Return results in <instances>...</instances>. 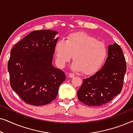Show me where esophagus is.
I'll use <instances>...</instances> for the list:
<instances>
[{"mask_svg":"<svg viewBox=\"0 0 133 133\" xmlns=\"http://www.w3.org/2000/svg\"><path fill=\"white\" fill-rule=\"evenodd\" d=\"M68 77H70V78H72L74 77V74H72V73H69L68 74Z\"/></svg>","mask_w":133,"mask_h":133,"instance_id":"esophagus-1","label":"esophagus"}]
</instances>
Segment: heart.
Here are the masks:
<instances>
[{"instance_id":"1","label":"heart","mask_w":133,"mask_h":133,"mask_svg":"<svg viewBox=\"0 0 133 133\" xmlns=\"http://www.w3.org/2000/svg\"><path fill=\"white\" fill-rule=\"evenodd\" d=\"M55 51L60 66H64L73 56L72 68L87 75L98 71L108 56L106 44L85 32L71 34L66 42L59 40L56 44Z\"/></svg>"}]
</instances>
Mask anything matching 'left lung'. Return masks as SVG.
<instances>
[{
    "mask_svg": "<svg viewBox=\"0 0 133 133\" xmlns=\"http://www.w3.org/2000/svg\"><path fill=\"white\" fill-rule=\"evenodd\" d=\"M105 64L93 76L83 79L77 91L79 101L88 106H101L110 102L122 90L127 63L122 50L114 43L108 46Z\"/></svg>",
    "mask_w": 133,
    "mask_h": 133,
    "instance_id": "obj_1",
    "label": "left lung"
}]
</instances>
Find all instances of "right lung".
Returning <instances> with one entry per match:
<instances>
[{"instance_id": "add662e5", "label": "right lung", "mask_w": 133, "mask_h": 133, "mask_svg": "<svg viewBox=\"0 0 133 133\" xmlns=\"http://www.w3.org/2000/svg\"><path fill=\"white\" fill-rule=\"evenodd\" d=\"M52 30L34 31L11 50L8 62L10 85L28 104L41 106L56 99L65 72L52 65L58 38Z\"/></svg>"}]
</instances>
